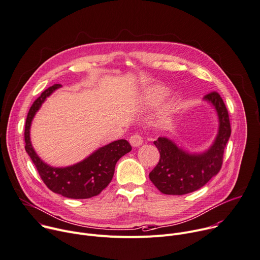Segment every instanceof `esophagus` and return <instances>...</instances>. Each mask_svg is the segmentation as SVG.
Instances as JSON below:
<instances>
[{"instance_id":"obj_1","label":"esophagus","mask_w":260,"mask_h":260,"mask_svg":"<svg viewBox=\"0 0 260 260\" xmlns=\"http://www.w3.org/2000/svg\"><path fill=\"white\" fill-rule=\"evenodd\" d=\"M129 142H131V144H132V146H134V147H139V146H141V145L143 144V138L141 137L140 135H138V134H135V135L131 136Z\"/></svg>"}]
</instances>
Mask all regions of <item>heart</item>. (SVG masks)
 <instances>
[{
	"label": "heart",
	"mask_w": 260,
	"mask_h": 260,
	"mask_svg": "<svg viewBox=\"0 0 260 260\" xmlns=\"http://www.w3.org/2000/svg\"><path fill=\"white\" fill-rule=\"evenodd\" d=\"M167 94V89L160 86H153L146 90L144 99L149 103H156L165 99Z\"/></svg>",
	"instance_id": "heart-1"
}]
</instances>
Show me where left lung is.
<instances>
[{"label": "left lung", "mask_w": 260, "mask_h": 260, "mask_svg": "<svg viewBox=\"0 0 260 260\" xmlns=\"http://www.w3.org/2000/svg\"><path fill=\"white\" fill-rule=\"evenodd\" d=\"M204 101L214 106L219 119L218 135L206 151L190 153L165 137L153 142L160 156L149 178L162 194L184 195L197 191L222 167L224 150L231 134L228 111L216 91L206 94Z\"/></svg>", "instance_id": "8db88e82"}]
</instances>
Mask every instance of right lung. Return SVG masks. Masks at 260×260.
I'll return each instance as SVG.
<instances>
[{
  "mask_svg": "<svg viewBox=\"0 0 260 260\" xmlns=\"http://www.w3.org/2000/svg\"><path fill=\"white\" fill-rule=\"evenodd\" d=\"M60 87L62 85L55 84L44 90L30 108L25 126V148L42 181L51 191L72 199L91 198L108 186L113 178L116 162L132 150V146L124 139L117 140L95 150L82 161L64 168L52 167L40 159L31 144V123L46 98Z\"/></svg>",
  "mask_w": 260,
  "mask_h": 260,
  "instance_id": "obj_1",
  "label": "right lung"
}]
</instances>
